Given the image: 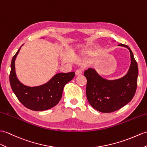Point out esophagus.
I'll use <instances>...</instances> for the list:
<instances>
[{"label":"esophagus","instance_id":"obj_1","mask_svg":"<svg viewBox=\"0 0 147 147\" xmlns=\"http://www.w3.org/2000/svg\"><path fill=\"white\" fill-rule=\"evenodd\" d=\"M82 71H83V69H78L76 71V74L77 76H80V75L82 74Z\"/></svg>","mask_w":147,"mask_h":147}]
</instances>
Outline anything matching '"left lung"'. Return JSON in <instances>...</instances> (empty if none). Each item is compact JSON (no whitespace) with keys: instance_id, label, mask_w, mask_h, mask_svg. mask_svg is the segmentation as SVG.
Masks as SVG:
<instances>
[{"instance_id":"obj_1","label":"left lung","mask_w":147,"mask_h":147,"mask_svg":"<svg viewBox=\"0 0 147 147\" xmlns=\"http://www.w3.org/2000/svg\"><path fill=\"white\" fill-rule=\"evenodd\" d=\"M130 51L131 64L127 74L119 79L109 80L102 78L90 68L85 70L87 78L86 95L90 105L103 113L115 112L129 103L135 95L137 86L138 65L129 47L122 44Z\"/></svg>"}]
</instances>
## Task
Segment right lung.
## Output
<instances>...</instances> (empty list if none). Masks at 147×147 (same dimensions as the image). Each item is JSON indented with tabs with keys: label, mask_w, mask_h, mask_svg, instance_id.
<instances>
[{
	"label": "right lung",
	"mask_w": 147,
	"mask_h": 147,
	"mask_svg": "<svg viewBox=\"0 0 147 147\" xmlns=\"http://www.w3.org/2000/svg\"><path fill=\"white\" fill-rule=\"evenodd\" d=\"M20 47L13 57L10 65L9 79L12 91L22 104L28 109L43 111L52 109L60 100L64 86L73 79L75 73L57 74L46 84L37 87L25 85L18 80L16 73L15 60Z\"/></svg>",
	"instance_id": "obj_1"
}]
</instances>
